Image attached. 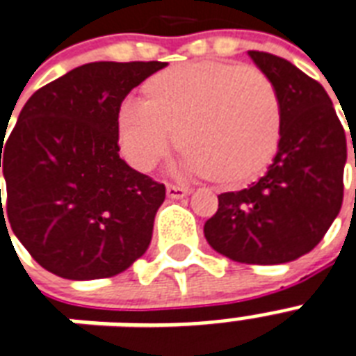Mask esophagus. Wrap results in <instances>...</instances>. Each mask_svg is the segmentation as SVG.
Wrapping results in <instances>:
<instances>
[{"instance_id": "34e87169", "label": "esophagus", "mask_w": 356, "mask_h": 356, "mask_svg": "<svg viewBox=\"0 0 356 356\" xmlns=\"http://www.w3.org/2000/svg\"><path fill=\"white\" fill-rule=\"evenodd\" d=\"M189 195V189L186 187H180V186H167V197L169 198H184Z\"/></svg>"}]
</instances>
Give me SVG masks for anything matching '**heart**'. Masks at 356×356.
Segmentation results:
<instances>
[{
	"instance_id": "heart-1",
	"label": "heart",
	"mask_w": 356,
	"mask_h": 356,
	"mask_svg": "<svg viewBox=\"0 0 356 356\" xmlns=\"http://www.w3.org/2000/svg\"><path fill=\"white\" fill-rule=\"evenodd\" d=\"M145 102L124 100L115 115L120 154L137 170L152 169L172 131L180 167L225 189L264 175L282 135V113L269 79L250 66L195 60L154 74Z\"/></svg>"
}]
</instances>
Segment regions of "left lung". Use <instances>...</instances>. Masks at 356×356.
<instances>
[{
    "label": "left lung",
    "instance_id": "obj_1",
    "mask_svg": "<svg viewBox=\"0 0 356 356\" xmlns=\"http://www.w3.org/2000/svg\"><path fill=\"white\" fill-rule=\"evenodd\" d=\"M249 57L277 92L280 145L260 180L219 195L204 236L230 260L275 266L310 252L340 213L347 143L332 102L316 79L277 55L249 51Z\"/></svg>",
    "mask_w": 356,
    "mask_h": 356
}]
</instances>
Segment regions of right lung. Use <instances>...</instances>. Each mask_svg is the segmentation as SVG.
<instances>
[{
	"mask_svg": "<svg viewBox=\"0 0 356 356\" xmlns=\"http://www.w3.org/2000/svg\"><path fill=\"white\" fill-rule=\"evenodd\" d=\"M165 66H78L26 102L0 145L1 222L9 221L35 261L57 277H115L147 252L165 186L118 156L115 115L129 90Z\"/></svg>",
	"mask_w": 356,
	"mask_h": 356,
	"instance_id": "add662e5",
	"label": "right lung"
}]
</instances>
